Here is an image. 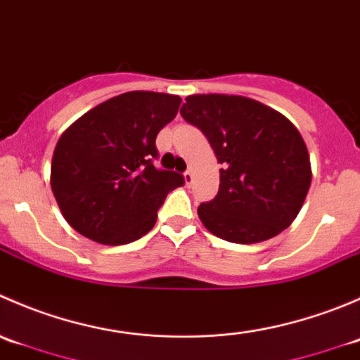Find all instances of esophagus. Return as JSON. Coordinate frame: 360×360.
Segmentation results:
<instances>
[{"mask_svg": "<svg viewBox=\"0 0 360 360\" xmlns=\"http://www.w3.org/2000/svg\"><path fill=\"white\" fill-rule=\"evenodd\" d=\"M184 181H186V184L193 183V172H191V169H188L186 172H184Z\"/></svg>", "mask_w": 360, "mask_h": 360, "instance_id": "obj_1", "label": "esophagus"}]
</instances>
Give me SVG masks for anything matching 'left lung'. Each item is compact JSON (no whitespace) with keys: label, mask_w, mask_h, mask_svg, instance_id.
Wrapping results in <instances>:
<instances>
[{"label":"left lung","mask_w":360,"mask_h":360,"mask_svg":"<svg viewBox=\"0 0 360 360\" xmlns=\"http://www.w3.org/2000/svg\"><path fill=\"white\" fill-rule=\"evenodd\" d=\"M181 115L205 134L219 170V191L198 217L216 237L257 244L296 219L311 183L307 144L278 111L242 96L197 94Z\"/></svg>","instance_id":"left-lung-1"}]
</instances>
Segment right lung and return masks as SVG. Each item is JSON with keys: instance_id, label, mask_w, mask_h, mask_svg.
Segmentation results:
<instances>
[{"instance_id": "right-lung-1", "label": "right lung", "mask_w": 360, "mask_h": 360, "mask_svg": "<svg viewBox=\"0 0 360 360\" xmlns=\"http://www.w3.org/2000/svg\"><path fill=\"white\" fill-rule=\"evenodd\" d=\"M181 97L127 92L79 116L60 136L52 184L64 219L83 237L122 245L146 235L165 197L183 186L174 170H158L157 136L176 118Z\"/></svg>"}]
</instances>
